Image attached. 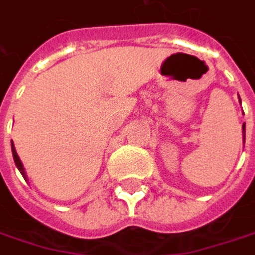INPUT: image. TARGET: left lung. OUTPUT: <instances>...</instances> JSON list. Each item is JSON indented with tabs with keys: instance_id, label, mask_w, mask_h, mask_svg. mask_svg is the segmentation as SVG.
<instances>
[{
	"instance_id": "obj_1",
	"label": "left lung",
	"mask_w": 255,
	"mask_h": 255,
	"mask_svg": "<svg viewBox=\"0 0 255 255\" xmlns=\"http://www.w3.org/2000/svg\"><path fill=\"white\" fill-rule=\"evenodd\" d=\"M239 97V96H238ZM239 102H241V99H239ZM242 134H244V141H245V124L242 126Z\"/></svg>"
}]
</instances>
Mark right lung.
Segmentation results:
<instances>
[{"instance_id":"1","label":"right lung","mask_w":255,"mask_h":255,"mask_svg":"<svg viewBox=\"0 0 255 255\" xmlns=\"http://www.w3.org/2000/svg\"><path fill=\"white\" fill-rule=\"evenodd\" d=\"M11 152H13V158H14V164H16V167L19 168V171H20V174L23 176V178L27 180L25 168H23V164H22V161H20V158H19V155H17V152H16V147H14V144H13V140H11Z\"/></svg>"}]
</instances>
